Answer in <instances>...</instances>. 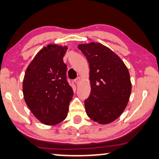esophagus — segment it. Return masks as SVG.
Returning <instances> with one entry per match:
<instances>
[{"instance_id": "obj_1", "label": "esophagus", "mask_w": 159, "mask_h": 159, "mask_svg": "<svg viewBox=\"0 0 159 159\" xmlns=\"http://www.w3.org/2000/svg\"><path fill=\"white\" fill-rule=\"evenodd\" d=\"M75 83L77 84V85H78V84H79V83H80V81H81V79H80V78L78 77V78H76V79H75Z\"/></svg>"}]
</instances>
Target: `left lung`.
Here are the masks:
<instances>
[{
  "instance_id": "left-lung-1",
  "label": "left lung",
  "mask_w": 159,
  "mask_h": 159,
  "mask_svg": "<svg viewBox=\"0 0 159 159\" xmlns=\"http://www.w3.org/2000/svg\"><path fill=\"white\" fill-rule=\"evenodd\" d=\"M89 65L91 92L84 100L88 116L100 124L117 119L131 92L129 72L122 59L100 43L78 45Z\"/></svg>"
}]
</instances>
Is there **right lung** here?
I'll return each instance as SVG.
<instances>
[{"instance_id": "right-lung-1", "label": "right lung", "mask_w": 159, "mask_h": 159, "mask_svg": "<svg viewBox=\"0 0 159 159\" xmlns=\"http://www.w3.org/2000/svg\"><path fill=\"white\" fill-rule=\"evenodd\" d=\"M67 48L49 45L32 60L24 76L23 92L28 107L45 125H54L67 117L73 95L67 82L63 57Z\"/></svg>"}]
</instances>
